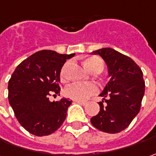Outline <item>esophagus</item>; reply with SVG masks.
Returning <instances> with one entry per match:
<instances>
[{
  "label": "esophagus",
  "instance_id": "34e87169",
  "mask_svg": "<svg viewBox=\"0 0 156 156\" xmlns=\"http://www.w3.org/2000/svg\"><path fill=\"white\" fill-rule=\"evenodd\" d=\"M75 102H76V103H78L79 105H85L87 104V102H85V101H79V100H75Z\"/></svg>",
  "mask_w": 156,
  "mask_h": 156
}]
</instances>
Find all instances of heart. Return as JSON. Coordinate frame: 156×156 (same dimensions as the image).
Segmentation results:
<instances>
[{"instance_id": "heart-1", "label": "heart", "mask_w": 156, "mask_h": 156, "mask_svg": "<svg viewBox=\"0 0 156 156\" xmlns=\"http://www.w3.org/2000/svg\"><path fill=\"white\" fill-rule=\"evenodd\" d=\"M84 65L86 69L91 72L103 70V62L98 58H87L85 59ZM69 63L65 64L61 71V78H65L66 70ZM98 91V86L93 83H73L65 88V95L69 98L84 101L89 98L91 95L95 94Z\"/></svg>"}]
</instances>
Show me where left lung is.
Masks as SVG:
<instances>
[{
  "mask_svg": "<svg viewBox=\"0 0 156 156\" xmlns=\"http://www.w3.org/2000/svg\"><path fill=\"white\" fill-rule=\"evenodd\" d=\"M92 53L105 61L110 80L99 94L103 97L98 102L100 111L91 119V124L102 132H121L140 112L145 92L143 73L133 59L112 48H102ZM104 100L105 104H103Z\"/></svg>",
  "mask_w": 156,
  "mask_h": 156,
  "instance_id": "obj_1",
  "label": "left lung"
}]
</instances>
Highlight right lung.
<instances>
[{
  "mask_svg": "<svg viewBox=\"0 0 156 156\" xmlns=\"http://www.w3.org/2000/svg\"><path fill=\"white\" fill-rule=\"evenodd\" d=\"M75 56L50 50L37 51L16 68L9 81V101L17 120L34 135L51 134L64 123L71 100L50 101L60 91V72L66 59Z\"/></svg>",
  "mask_w": 156,
  "mask_h": 156,
  "instance_id": "1",
  "label": "right lung"
}]
</instances>
